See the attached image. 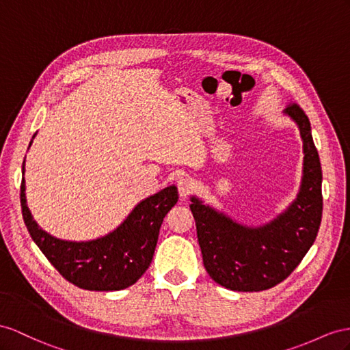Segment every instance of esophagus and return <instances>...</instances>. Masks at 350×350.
I'll use <instances>...</instances> for the list:
<instances>
[{
  "label": "esophagus",
  "mask_w": 350,
  "mask_h": 350,
  "mask_svg": "<svg viewBox=\"0 0 350 350\" xmlns=\"http://www.w3.org/2000/svg\"><path fill=\"white\" fill-rule=\"evenodd\" d=\"M177 187H178V195H180L182 198H186V196L193 191L195 183H193V180H192L189 176H185V177L178 178Z\"/></svg>",
  "instance_id": "esophagus-1"
}]
</instances>
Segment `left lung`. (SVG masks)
I'll list each match as a JSON object with an SVG mask.
<instances>
[{"instance_id": "left-lung-1", "label": "left lung", "mask_w": 350, "mask_h": 350, "mask_svg": "<svg viewBox=\"0 0 350 350\" xmlns=\"http://www.w3.org/2000/svg\"><path fill=\"white\" fill-rule=\"evenodd\" d=\"M299 127L303 142V176L295 200L260 226L243 225L191 196L205 271L234 291H262L282 282L306 256L322 217V170L309 118L299 105L284 111Z\"/></svg>"}]
</instances>
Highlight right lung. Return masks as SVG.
Listing matches in <instances>:
<instances>
[{
	"instance_id": "right-lung-1",
	"label": "right lung",
	"mask_w": 350,
	"mask_h": 350,
	"mask_svg": "<svg viewBox=\"0 0 350 350\" xmlns=\"http://www.w3.org/2000/svg\"><path fill=\"white\" fill-rule=\"evenodd\" d=\"M35 136L37 133L32 140ZM22 173L25 174V161ZM25 191L23 177L21 186L22 214L33 243L65 280L90 291L124 290L146 272L155 253L159 228L165 214L178 200L177 187L167 186L142 200L121 225L105 237L90 241H66L40 228L26 202Z\"/></svg>"
}]
</instances>
